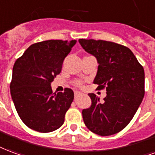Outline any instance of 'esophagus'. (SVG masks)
I'll use <instances>...</instances> for the list:
<instances>
[{
	"label": "esophagus",
	"mask_w": 155,
	"mask_h": 155,
	"mask_svg": "<svg viewBox=\"0 0 155 155\" xmlns=\"http://www.w3.org/2000/svg\"><path fill=\"white\" fill-rule=\"evenodd\" d=\"M82 94L81 91H76L75 92H74V95H75V97H78V96H79V95Z\"/></svg>",
	"instance_id": "obj_1"
}]
</instances>
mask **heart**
I'll use <instances>...</instances> for the list:
<instances>
[{
    "label": "heart",
    "mask_w": 155,
    "mask_h": 155,
    "mask_svg": "<svg viewBox=\"0 0 155 155\" xmlns=\"http://www.w3.org/2000/svg\"><path fill=\"white\" fill-rule=\"evenodd\" d=\"M77 83H78V84H80V82H77Z\"/></svg>",
    "instance_id": "obj_1"
}]
</instances>
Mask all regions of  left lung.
I'll use <instances>...</instances> for the list:
<instances>
[{
  "mask_svg": "<svg viewBox=\"0 0 155 155\" xmlns=\"http://www.w3.org/2000/svg\"><path fill=\"white\" fill-rule=\"evenodd\" d=\"M78 41L99 64L93 82L98 85V90H107L102 101L94 93H89L91 105L82 110L83 121L97 135L116 134L130 123L144 98V68L124 45L95 39Z\"/></svg>",
  "mask_w": 155,
  "mask_h": 155,
  "instance_id": "1",
  "label": "left lung"
}]
</instances>
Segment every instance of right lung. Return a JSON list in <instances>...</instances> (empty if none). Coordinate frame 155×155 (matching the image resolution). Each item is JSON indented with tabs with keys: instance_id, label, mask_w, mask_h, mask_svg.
<instances>
[{
	"instance_id": "right-lung-1",
	"label": "right lung",
	"mask_w": 155,
	"mask_h": 155,
	"mask_svg": "<svg viewBox=\"0 0 155 155\" xmlns=\"http://www.w3.org/2000/svg\"><path fill=\"white\" fill-rule=\"evenodd\" d=\"M77 40H46L30 45L15 61L11 94L21 120L42 133L56 130L64 122L74 98L72 89L53 92L51 82Z\"/></svg>"
}]
</instances>
